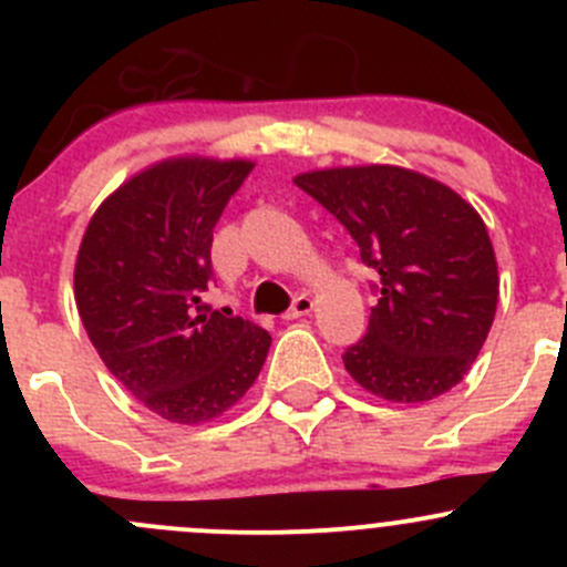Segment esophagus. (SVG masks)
Here are the masks:
<instances>
[{
  "mask_svg": "<svg viewBox=\"0 0 567 567\" xmlns=\"http://www.w3.org/2000/svg\"><path fill=\"white\" fill-rule=\"evenodd\" d=\"M312 307H316V301H312L310 296H307V293L296 296L293 307H290V310L285 312V320H296V318H305V316H310V312H312Z\"/></svg>",
  "mask_w": 567,
  "mask_h": 567,
  "instance_id": "obj_1",
  "label": "esophagus"
}]
</instances>
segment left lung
I'll return each instance as SVG.
<instances>
[{
  "mask_svg": "<svg viewBox=\"0 0 567 567\" xmlns=\"http://www.w3.org/2000/svg\"><path fill=\"white\" fill-rule=\"evenodd\" d=\"M379 271L364 340L342 357L359 386L390 403L453 390L477 359L499 301L494 244L447 183L394 164L310 169L293 177Z\"/></svg>",
  "mask_w": 567,
  "mask_h": 567,
  "instance_id": "left-lung-1",
  "label": "left lung"
}]
</instances>
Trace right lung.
<instances>
[{"mask_svg": "<svg viewBox=\"0 0 567 567\" xmlns=\"http://www.w3.org/2000/svg\"><path fill=\"white\" fill-rule=\"evenodd\" d=\"M255 162L173 156L120 183L90 216L73 299L109 373L175 425L230 411L255 379L271 334L203 305L214 227Z\"/></svg>", "mask_w": 567, "mask_h": 567, "instance_id": "1", "label": "right lung"}]
</instances>
